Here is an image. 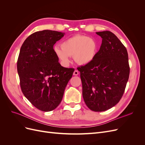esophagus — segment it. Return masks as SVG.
Returning <instances> with one entry per match:
<instances>
[{
    "label": "esophagus",
    "mask_w": 145,
    "mask_h": 145,
    "mask_svg": "<svg viewBox=\"0 0 145 145\" xmlns=\"http://www.w3.org/2000/svg\"><path fill=\"white\" fill-rule=\"evenodd\" d=\"M78 74H79V72H78V70H75V71H74V72H73V75L74 76H77V75H78Z\"/></svg>",
    "instance_id": "esophagus-1"
}]
</instances>
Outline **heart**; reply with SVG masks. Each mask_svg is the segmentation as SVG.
I'll return each mask as SVG.
<instances>
[{"instance_id":"heart-1","label":"heart","mask_w":145,"mask_h":145,"mask_svg":"<svg viewBox=\"0 0 145 145\" xmlns=\"http://www.w3.org/2000/svg\"><path fill=\"white\" fill-rule=\"evenodd\" d=\"M98 44L94 39L84 35H75L63 40L61 46L54 47V52L64 67L71 63V56L80 65L90 63L95 57Z\"/></svg>"}]
</instances>
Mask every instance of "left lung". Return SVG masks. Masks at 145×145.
Here are the masks:
<instances>
[{"mask_svg": "<svg viewBox=\"0 0 145 145\" xmlns=\"http://www.w3.org/2000/svg\"><path fill=\"white\" fill-rule=\"evenodd\" d=\"M102 45L92 62L77 68L80 72L82 95L86 106L95 112L114 106L123 94L129 76L126 48L109 31L96 33Z\"/></svg>", "mask_w": 145, "mask_h": 145, "instance_id": "obj_1", "label": "left lung"}]
</instances>
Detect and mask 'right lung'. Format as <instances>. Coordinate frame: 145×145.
<instances>
[{
    "mask_svg": "<svg viewBox=\"0 0 145 145\" xmlns=\"http://www.w3.org/2000/svg\"><path fill=\"white\" fill-rule=\"evenodd\" d=\"M64 33L43 30L31 34L20 48L17 63L22 91L39 110H54L62 100L74 69L64 68L53 46Z\"/></svg>",
    "mask_w": 145,
    "mask_h": 145,
    "instance_id": "right-lung-1",
    "label": "right lung"
}]
</instances>
